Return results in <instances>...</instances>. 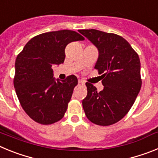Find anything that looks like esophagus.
Listing matches in <instances>:
<instances>
[{
    "instance_id": "obj_1",
    "label": "esophagus",
    "mask_w": 158,
    "mask_h": 158,
    "mask_svg": "<svg viewBox=\"0 0 158 158\" xmlns=\"http://www.w3.org/2000/svg\"><path fill=\"white\" fill-rule=\"evenodd\" d=\"M78 85L79 86H85V82L81 80H79L78 81Z\"/></svg>"
}]
</instances>
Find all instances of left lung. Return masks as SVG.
Wrapping results in <instances>:
<instances>
[{"mask_svg":"<svg viewBox=\"0 0 158 158\" xmlns=\"http://www.w3.org/2000/svg\"><path fill=\"white\" fill-rule=\"evenodd\" d=\"M98 48L95 69L102 74L104 89L97 92L89 82L82 100L89 120L110 126L121 120L135 103L142 86L140 59L130 43L120 35L96 29L79 31Z\"/></svg>","mask_w":158,"mask_h":158,"instance_id":"8db88e82","label":"left lung"}]
</instances>
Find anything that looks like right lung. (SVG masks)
Wrapping results in <instances>:
<instances>
[{
    "label": "right lung",
    "instance_id": "obj_1",
    "mask_svg": "<svg viewBox=\"0 0 158 158\" xmlns=\"http://www.w3.org/2000/svg\"><path fill=\"white\" fill-rule=\"evenodd\" d=\"M84 40L74 31L46 32L32 38L16 57L13 84L18 100L38 123L49 125L63 118L77 78L55 81L51 67L63 63L69 43Z\"/></svg>",
    "mask_w": 158,
    "mask_h": 158
}]
</instances>
